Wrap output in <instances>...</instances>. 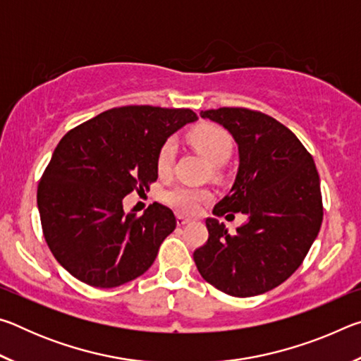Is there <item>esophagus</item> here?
Masks as SVG:
<instances>
[{"mask_svg": "<svg viewBox=\"0 0 361 361\" xmlns=\"http://www.w3.org/2000/svg\"><path fill=\"white\" fill-rule=\"evenodd\" d=\"M188 223H191V219H189V218L183 216V215L176 216V224H178V226H185V224H188Z\"/></svg>", "mask_w": 361, "mask_h": 361, "instance_id": "34e87169", "label": "esophagus"}]
</instances>
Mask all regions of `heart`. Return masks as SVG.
<instances>
[{"instance_id":"b5f03b06","label":"heart","mask_w":361,"mask_h":361,"mask_svg":"<svg viewBox=\"0 0 361 361\" xmlns=\"http://www.w3.org/2000/svg\"><path fill=\"white\" fill-rule=\"evenodd\" d=\"M188 142L192 148L197 149L200 154L209 159L213 166H221L228 161L234 142L228 130L216 124H200L195 126L188 133ZM175 157V143L173 140H166L161 145L156 157V167L159 175H166L170 172ZM212 199L210 189L194 188L186 185H178L164 192V200L181 213H195L200 205Z\"/></svg>"}]
</instances>
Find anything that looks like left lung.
I'll list each match as a JSON object with an SVG mask.
<instances>
[{
  "mask_svg": "<svg viewBox=\"0 0 361 361\" xmlns=\"http://www.w3.org/2000/svg\"><path fill=\"white\" fill-rule=\"evenodd\" d=\"M200 116L228 129L239 146V172L213 215L242 212L247 221L231 235L216 218H207L209 240L195 250L194 262L205 282L226 295H262L301 266L319 235V172L295 133L271 116L247 108L207 109Z\"/></svg>",
  "mask_w": 361,
  "mask_h": 361,
  "instance_id": "obj_1",
  "label": "left lung"
}]
</instances>
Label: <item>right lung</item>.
<instances>
[{
	"instance_id": "1",
	"label": "right lung",
	"mask_w": 361,
	"mask_h": 361,
	"mask_svg": "<svg viewBox=\"0 0 361 361\" xmlns=\"http://www.w3.org/2000/svg\"><path fill=\"white\" fill-rule=\"evenodd\" d=\"M191 109L113 108L60 140L38 185L42 234L73 277L114 288L145 274L176 228L173 212L151 204L142 216L122 199L157 180L161 145L194 122Z\"/></svg>"
}]
</instances>
